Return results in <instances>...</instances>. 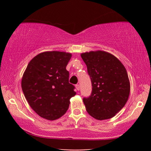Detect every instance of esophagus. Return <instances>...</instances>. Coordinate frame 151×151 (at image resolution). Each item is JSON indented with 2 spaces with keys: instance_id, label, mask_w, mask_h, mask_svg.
<instances>
[{
  "instance_id": "obj_1",
  "label": "esophagus",
  "mask_w": 151,
  "mask_h": 151,
  "mask_svg": "<svg viewBox=\"0 0 151 151\" xmlns=\"http://www.w3.org/2000/svg\"><path fill=\"white\" fill-rule=\"evenodd\" d=\"M76 90L77 91H79L80 90V86H79V85H76Z\"/></svg>"
}]
</instances>
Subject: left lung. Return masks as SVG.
Segmentation results:
<instances>
[{"instance_id": "left-lung-1", "label": "left lung", "mask_w": 151, "mask_h": 151, "mask_svg": "<svg viewBox=\"0 0 151 151\" xmlns=\"http://www.w3.org/2000/svg\"><path fill=\"white\" fill-rule=\"evenodd\" d=\"M92 83L91 95L83 99L86 110L97 120L112 118L123 108L131 85L127 70L113 55L103 50L81 53Z\"/></svg>"}]
</instances>
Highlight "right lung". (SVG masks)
Wrapping results in <instances>:
<instances>
[{
    "mask_svg": "<svg viewBox=\"0 0 151 151\" xmlns=\"http://www.w3.org/2000/svg\"><path fill=\"white\" fill-rule=\"evenodd\" d=\"M72 54L46 51L32 58L22 77L21 86L30 106L38 115L50 121L67 111L75 86L68 83L66 66Z\"/></svg>",
    "mask_w": 151,
    "mask_h": 151,
    "instance_id": "obj_1",
    "label": "right lung"
}]
</instances>
